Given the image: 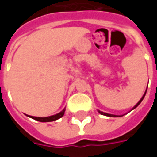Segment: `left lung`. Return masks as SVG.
Returning <instances> with one entry per match:
<instances>
[{
	"label": "left lung",
	"instance_id": "left-lung-1",
	"mask_svg": "<svg viewBox=\"0 0 157 157\" xmlns=\"http://www.w3.org/2000/svg\"><path fill=\"white\" fill-rule=\"evenodd\" d=\"M145 93H146V91H145V92L144 93V95H143V97L141 98V99H140V101L138 102V103H137V104H136V105H135V107H134V108L132 109V110H133V109H135V108H136V107H137V106H138L139 104H140V103L142 102V100H143V99H144V98H145ZM98 112H99V113H101L102 115L108 116V117H121V116H123V115H118H118H114V114H109V113H103V112H102V111H99V110H98Z\"/></svg>",
	"mask_w": 157,
	"mask_h": 157
}]
</instances>
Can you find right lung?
<instances>
[{
	"label": "right lung",
	"instance_id": "add662e5",
	"mask_svg": "<svg viewBox=\"0 0 157 157\" xmlns=\"http://www.w3.org/2000/svg\"><path fill=\"white\" fill-rule=\"evenodd\" d=\"M65 109H64L63 110H62L61 112H59V113H57V114H55V115L49 116V117H44V118H41V117H33V116H29V115L28 116L39 122H51V121H55V120H57V119H59V118H60L61 117H63V115L65 114Z\"/></svg>",
	"mask_w": 157,
	"mask_h": 157
}]
</instances>
